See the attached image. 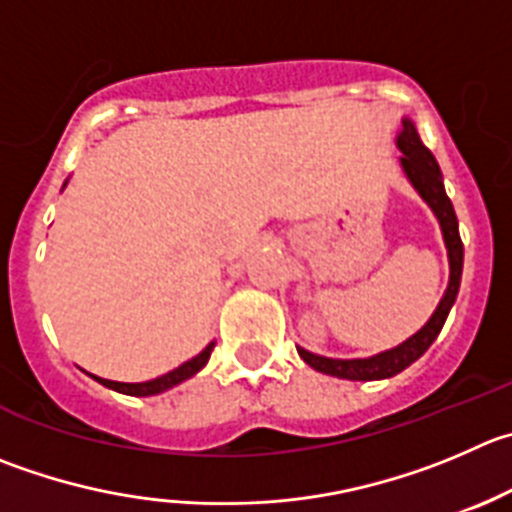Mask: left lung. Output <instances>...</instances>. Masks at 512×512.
I'll list each match as a JSON object with an SVG mask.
<instances>
[{
    "instance_id": "1",
    "label": "left lung",
    "mask_w": 512,
    "mask_h": 512,
    "mask_svg": "<svg viewBox=\"0 0 512 512\" xmlns=\"http://www.w3.org/2000/svg\"><path fill=\"white\" fill-rule=\"evenodd\" d=\"M399 150H402V168H405L407 178L412 180V186L420 191V196L430 203V208L435 211L437 221L442 226V236H445L447 256H450V284H447L445 296H442L440 306L432 314V319L422 326L415 337L407 339L405 344L389 349V352L377 354V357L369 359H329L319 357V354H311L306 349L299 347V357L304 359L309 367H314L316 372L332 374L339 379H354V382H369V379H387L399 374L402 369L410 367L412 362L422 357V354L430 349V344L435 342L437 334L442 332V324H445L447 314H450L452 304L457 299V289H460V276H462V241L460 231H457V216L455 208H452L450 198H447L445 186H442V170L437 165L435 155L422 145L420 135H417L415 125L410 120L402 123V133L397 138Z\"/></svg>"
}]
</instances>
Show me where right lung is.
Wrapping results in <instances>:
<instances>
[{"label": "right lung", "mask_w": 512, "mask_h": 512, "mask_svg": "<svg viewBox=\"0 0 512 512\" xmlns=\"http://www.w3.org/2000/svg\"><path fill=\"white\" fill-rule=\"evenodd\" d=\"M213 347H216V344H208V347L203 349V352L198 354V357H193L191 362L180 364L178 369H173V372L163 374V377H158V379H150V382L125 384V382H110V379H100V377H95V379H97V382H100V384H105V387L115 389V392L133 394V397H150V394L165 392V389L175 387V384H180V382H183V379H188V377H193V374H196V372H201V369L206 367L208 357H211Z\"/></svg>", "instance_id": "right-lung-1"}]
</instances>
